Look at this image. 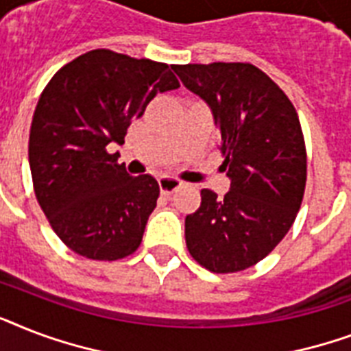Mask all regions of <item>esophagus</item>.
I'll list each match as a JSON object with an SVG mask.
<instances>
[{
    "mask_svg": "<svg viewBox=\"0 0 351 351\" xmlns=\"http://www.w3.org/2000/svg\"><path fill=\"white\" fill-rule=\"evenodd\" d=\"M182 187V180L175 178V176H162L160 178V191L164 193V195H171V193H175L176 189H180Z\"/></svg>",
    "mask_w": 351,
    "mask_h": 351,
    "instance_id": "obj_1",
    "label": "esophagus"
}]
</instances>
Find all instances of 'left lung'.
I'll use <instances>...</instances> for the list:
<instances>
[{
    "label": "left lung",
    "mask_w": 351,
    "mask_h": 351,
    "mask_svg": "<svg viewBox=\"0 0 351 351\" xmlns=\"http://www.w3.org/2000/svg\"><path fill=\"white\" fill-rule=\"evenodd\" d=\"M202 98L220 132L224 198L202 189L200 208L186 217V244L213 273L255 266L286 237L306 187V145L293 104L251 63H187L173 67Z\"/></svg>",
    "instance_id": "1"
}]
</instances>
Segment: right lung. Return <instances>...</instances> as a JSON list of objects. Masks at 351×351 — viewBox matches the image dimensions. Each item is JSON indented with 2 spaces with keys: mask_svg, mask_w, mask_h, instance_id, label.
Returning a JSON list of instances; mask_svg holds the SVG:
<instances>
[{
  "mask_svg": "<svg viewBox=\"0 0 351 351\" xmlns=\"http://www.w3.org/2000/svg\"><path fill=\"white\" fill-rule=\"evenodd\" d=\"M180 84L167 63L96 49L63 65L36 106L29 164L40 208L67 247L93 261H118L138 250L158 182L131 176L109 143L158 93Z\"/></svg>",
  "mask_w": 351,
  "mask_h": 351,
  "instance_id": "right-lung-1",
  "label": "right lung"
}]
</instances>
